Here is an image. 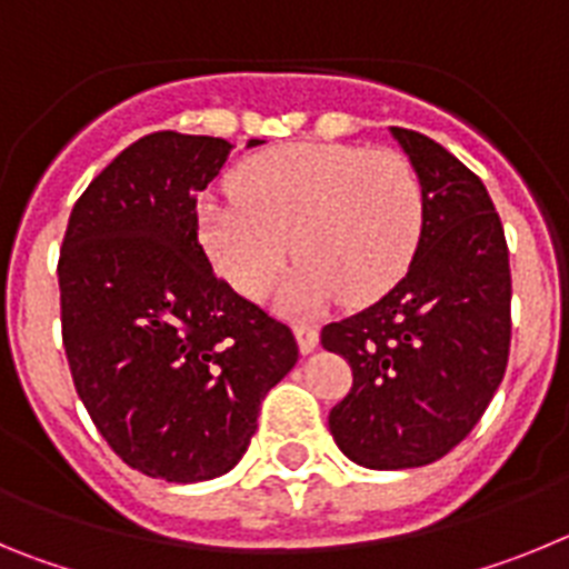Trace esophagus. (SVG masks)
Listing matches in <instances>:
<instances>
[{"mask_svg":"<svg viewBox=\"0 0 569 569\" xmlns=\"http://www.w3.org/2000/svg\"><path fill=\"white\" fill-rule=\"evenodd\" d=\"M293 333H296V341H299L301 353H310V350L319 345V333H316V328H310V325H305V321H299V325H296Z\"/></svg>","mask_w":569,"mask_h":569,"instance_id":"34e87169","label":"esophagus"}]
</instances>
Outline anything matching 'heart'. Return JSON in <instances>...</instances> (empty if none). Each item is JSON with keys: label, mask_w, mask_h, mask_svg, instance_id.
<instances>
[{"label": "heart", "mask_w": 569, "mask_h": 569, "mask_svg": "<svg viewBox=\"0 0 569 569\" xmlns=\"http://www.w3.org/2000/svg\"><path fill=\"white\" fill-rule=\"evenodd\" d=\"M236 199L199 204V239L224 281L264 299L293 256L284 288L296 310L341 299L361 308L407 273L421 230L425 188L413 162L365 144H281L241 162Z\"/></svg>", "instance_id": "1"}]
</instances>
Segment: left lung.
I'll use <instances>...</instances> for the list:
<instances>
[{"mask_svg": "<svg viewBox=\"0 0 569 569\" xmlns=\"http://www.w3.org/2000/svg\"><path fill=\"white\" fill-rule=\"evenodd\" d=\"M425 188L410 270L361 313L321 328L350 393L330 410L341 453L373 470L441 459L479 425L510 356V253L481 179L430 136L393 128Z\"/></svg>", "mask_w": 569, "mask_h": 569, "instance_id": "8db88e82", "label": "left lung"}]
</instances>
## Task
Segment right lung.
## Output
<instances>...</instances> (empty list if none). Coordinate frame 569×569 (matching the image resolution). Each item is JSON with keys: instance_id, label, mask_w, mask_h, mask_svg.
I'll use <instances>...</instances> for the list:
<instances>
[{"instance_id": "right-lung-1", "label": "right lung", "mask_w": 569, "mask_h": 569, "mask_svg": "<svg viewBox=\"0 0 569 569\" xmlns=\"http://www.w3.org/2000/svg\"><path fill=\"white\" fill-rule=\"evenodd\" d=\"M228 153L216 136H142L79 196L59 250L79 399L124 465L176 485L241 459L299 359L293 330L219 279L199 241L196 193Z\"/></svg>"}]
</instances>
